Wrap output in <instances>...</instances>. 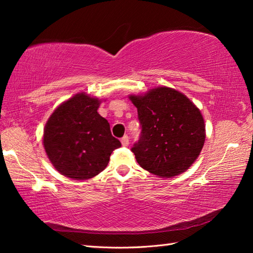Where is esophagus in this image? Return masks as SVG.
<instances>
[{
  "label": "esophagus",
  "mask_w": 253,
  "mask_h": 253,
  "mask_svg": "<svg viewBox=\"0 0 253 253\" xmlns=\"http://www.w3.org/2000/svg\"><path fill=\"white\" fill-rule=\"evenodd\" d=\"M121 142H122V144H123V147H127L128 144H129V138H128V136H124V137L122 138Z\"/></svg>",
  "instance_id": "obj_1"
}]
</instances>
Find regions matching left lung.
I'll return each instance as SVG.
<instances>
[{
  "label": "left lung",
  "instance_id": "8db88e82",
  "mask_svg": "<svg viewBox=\"0 0 253 253\" xmlns=\"http://www.w3.org/2000/svg\"><path fill=\"white\" fill-rule=\"evenodd\" d=\"M137 107L141 136L131 151L149 173L170 178L184 173L200 154L206 125L200 110L187 96L169 87L129 95Z\"/></svg>",
  "mask_w": 253,
  "mask_h": 253
}]
</instances>
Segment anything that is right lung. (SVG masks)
<instances>
[{"instance_id": "add662e5", "label": "right lung", "mask_w": 253, "mask_h": 253, "mask_svg": "<svg viewBox=\"0 0 253 253\" xmlns=\"http://www.w3.org/2000/svg\"><path fill=\"white\" fill-rule=\"evenodd\" d=\"M101 101L80 92L52 113L43 131L47 158L62 175L76 180L96 176L109 164L121 141L98 109Z\"/></svg>"}]
</instances>
